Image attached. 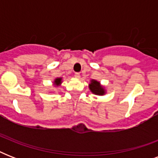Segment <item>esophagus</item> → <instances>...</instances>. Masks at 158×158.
<instances>
[{"instance_id":"obj_1","label":"esophagus","mask_w":158,"mask_h":158,"mask_svg":"<svg viewBox=\"0 0 158 158\" xmlns=\"http://www.w3.org/2000/svg\"><path fill=\"white\" fill-rule=\"evenodd\" d=\"M74 77H75L76 79H79V78H80V74H79V73H75V74H74Z\"/></svg>"}]
</instances>
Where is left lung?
Instances as JSON below:
<instances>
[{"mask_svg": "<svg viewBox=\"0 0 158 158\" xmlns=\"http://www.w3.org/2000/svg\"><path fill=\"white\" fill-rule=\"evenodd\" d=\"M89 88L90 91L95 95H98V96H103L106 94V89L101 83L98 80L95 79H91L90 84H89Z\"/></svg>", "mask_w": 158, "mask_h": 158, "instance_id": "1", "label": "left lung"}]
</instances>
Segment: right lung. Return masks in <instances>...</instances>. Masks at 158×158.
<instances>
[{
    "label": "right lung",
    "mask_w": 158,
    "mask_h": 158,
    "mask_svg": "<svg viewBox=\"0 0 158 158\" xmlns=\"http://www.w3.org/2000/svg\"><path fill=\"white\" fill-rule=\"evenodd\" d=\"M62 83V78H56V79H54V81H53V84H54V86L58 87L60 86Z\"/></svg>",
    "instance_id": "1"
}]
</instances>
